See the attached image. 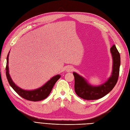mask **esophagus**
I'll list each match as a JSON object with an SVG mask.
<instances>
[{"mask_svg":"<svg viewBox=\"0 0 130 130\" xmlns=\"http://www.w3.org/2000/svg\"><path fill=\"white\" fill-rule=\"evenodd\" d=\"M73 69H74L73 67L70 66H68V67L66 68V71L67 72H71L73 71Z\"/></svg>","mask_w":130,"mask_h":130,"instance_id":"obj_1","label":"esophagus"}]
</instances>
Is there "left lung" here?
Masks as SVG:
<instances>
[{
	"instance_id": "left-lung-1",
	"label": "left lung",
	"mask_w": 130,
	"mask_h": 130,
	"mask_svg": "<svg viewBox=\"0 0 130 130\" xmlns=\"http://www.w3.org/2000/svg\"><path fill=\"white\" fill-rule=\"evenodd\" d=\"M113 58V67L111 76L105 83L98 86L89 84L84 77L76 73H73L75 78L74 89L77 95L85 100H96L104 97L115 87L118 79L120 65V56L115 45L111 49Z\"/></svg>"
}]
</instances>
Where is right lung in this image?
Instances as JSON below:
<instances>
[{
	"instance_id": "add662e5",
	"label": "right lung",
	"mask_w": 130,
	"mask_h": 130,
	"mask_svg": "<svg viewBox=\"0 0 130 130\" xmlns=\"http://www.w3.org/2000/svg\"><path fill=\"white\" fill-rule=\"evenodd\" d=\"M9 53L7 56V62L6 66V75L7 79L8 80L10 85L11 86L14 91L16 92L19 95H20L24 99L32 101H38L45 99V98L48 96L50 93L52 92V90L54 87V85L55 84L56 81L60 78L61 75H57L51 78L46 82L45 85L42 86L41 87L37 88L36 89L27 90H24L19 87L18 86L15 85V84L11 79V76L9 71Z\"/></svg>"
}]
</instances>
